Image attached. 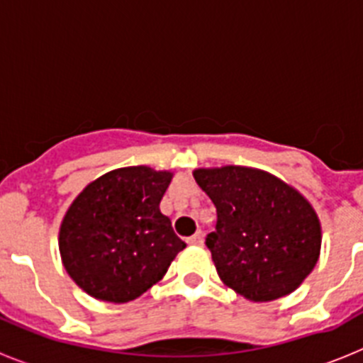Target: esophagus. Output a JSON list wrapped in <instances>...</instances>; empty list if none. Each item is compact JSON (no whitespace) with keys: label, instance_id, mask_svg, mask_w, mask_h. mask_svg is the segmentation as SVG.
<instances>
[{"label":"esophagus","instance_id":"obj_1","mask_svg":"<svg viewBox=\"0 0 363 363\" xmlns=\"http://www.w3.org/2000/svg\"><path fill=\"white\" fill-rule=\"evenodd\" d=\"M187 243H191V245H201V243H203V236H201L200 230L192 234V236H189Z\"/></svg>","mask_w":363,"mask_h":363}]
</instances>
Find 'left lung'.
Wrapping results in <instances>:
<instances>
[{
  "mask_svg": "<svg viewBox=\"0 0 363 363\" xmlns=\"http://www.w3.org/2000/svg\"><path fill=\"white\" fill-rule=\"evenodd\" d=\"M216 207L207 234L221 281L251 301L291 294L314 269L322 227L294 187L259 169L225 165L192 172Z\"/></svg>",
  "mask_w": 363,
  "mask_h": 363,
  "instance_id": "1",
  "label": "left lung"
}]
</instances>
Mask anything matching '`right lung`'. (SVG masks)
Segmentation results:
<instances>
[{
    "label": "right lung",
    "instance_id": "right-lung-1",
    "mask_svg": "<svg viewBox=\"0 0 363 363\" xmlns=\"http://www.w3.org/2000/svg\"><path fill=\"white\" fill-rule=\"evenodd\" d=\"M172 172L123 167L91 182L60 227V255L69 277L96 300L125 303L165 277L185 242L162 214Z\"/></svg>",
    "mask_w": 363,
    "mask_h": 363
}]
</instances>
